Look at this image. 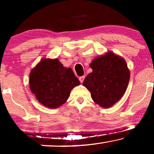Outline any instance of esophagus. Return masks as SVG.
<instances>
[{"instance_id": "34e87169", "label": "esophagus", "mask_w": 154, "mask_h": 154, "mask_svg": "<svg viewBox=\"0 0 154 154\" xmlns=\"http://www.w3.org/2000/svg\"><path fill=\"white\" fill-rule=\"evenodd\" d=\"M85 75H83V76H81L79 78V81H80V82H81V83H82L83 82V81H84V79H85Z\"/></svg>"}]
</instances>
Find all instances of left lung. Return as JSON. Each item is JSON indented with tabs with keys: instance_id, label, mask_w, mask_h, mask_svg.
Here are the masks:
<instances>
[{
	"instance_id": "8db88e82",
	"label": "left lung",
	"mask_w": 154,
	"mask_h": 154,
	"mask_svg": "<svg viewBox=\"0 0 154 154\" xmlns=\"http://www.w3.org/2000/svg\"><path fill=\"white\" fill-rule=\"evenodd\" d=\"M92 72L83 85L89 90L93 101L109 108L116 104L126 91L130 73L125 61L113 52L94 59L90 64Z\"/></svg>"
}]
</instances>
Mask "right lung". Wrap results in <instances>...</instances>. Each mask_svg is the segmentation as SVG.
Listing matches in <instances>:
<instances>
[{
  "instance_id": "right-lung-1",
  "label": "right lung",
  "mask_w": 154,
  "mask_h": 154,
  "mask_svg": "<svg viewBox=\"0 0 154 154\" xmlns=\"http://www.w3.org/2000/svg\"><path fill=\"white\" fill-rule=\"evenodd\" d=\"M80 81L71 68H65L57 59H43L32 69L29 85L38 101L48 108H57L68 100L71 90Z\"/></svg>"
}]
</instances>
